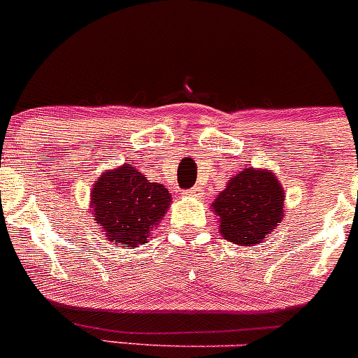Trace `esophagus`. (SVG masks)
<instances>
[{
    "label": "esophagus",
    "mask_w": 358,
    "mask_h": 358,
    "mask_svg": "<svg viewBox=\"0 0 358 358\" xmlns=\"http://www.w3.org/2000/svg\"><path fill=\"white\" fill-rule=\"evenodd\" d=\"M183 196H187V197H196V199H203V189L196 185V187H192V189L185 190V192H183Z\"/></svg>",
    "instance_id": "esophagus-1"
}]
</instances>
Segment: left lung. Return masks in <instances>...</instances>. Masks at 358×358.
<instances>
[{
	"mask_svg": "<svg viewBox=\"0 0 358 358\" xmlns=\"http://www.w3.org/2000/svg\"><path fill=\"white\" fill-rule=\"evenodd\" d=\"M285 190L269 169L246 168L227 182L211 210L220 234L239 246L259 245L283 220Z\"/></svg>",
	"mask_w": 358,
	"mask_h": 358,
	"instance_id": "1",
	"label": "left lung"
}]
</instances>
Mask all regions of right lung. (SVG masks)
<instances>
[{
    "instance_id": "right-lung-1",
    "label": "right lung",
    "mask_w": 358,
    "mask_h": 358,
    "mask_svg": "<svg viewBox=\"0 0 358 358\" xmlns=\"http://www.w3.org/2000/svg\"><path fill=\"white\" fill-rule=\"evenodd\" d=\"M171 204L162 183L148 182L134 166L103 173L91 192L92 217L110 241L138 246L147 241Z\"/></svg>"
}]
</instances>
